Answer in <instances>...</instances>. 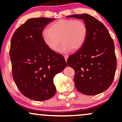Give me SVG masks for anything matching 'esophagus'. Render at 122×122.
Here are the masks:
<instances>
[{
    "instance_id": "obj_1",
    "label": "esophagus",
    "mask_w": 122,
    "mask_h": 122,
    "mask_svg": "<svg viewBox=\"0 0 122 122\" xmlns=\"http://www.w3.org/2000/svg\"><path fill=\"white\" fill-rule=\"evenodd\" d=\"M64 58H65V60H66V61H67V59H68V56L67 55H64Z\"/></svg>"
}]
</instances>
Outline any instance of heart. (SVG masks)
<instances>
[{"instance_id": "heart-1", "label": "heart", "mask_w": 122, "mask_h": 122, "mask_svg": "<svg viewBox=\"0 0 122 122\" xmlns=\"http://www.w3.org/2000/svg\"><path fill=\"white\" fill-rule=\"evenodd\" d=\"M88 28L81 20L62 19L50 25L48 29L42 32V38L45 45L52 51H56L60 42L62 44L58 49L62 53L72 50L76 51L83 46L87 39Z\"/></svg>"}]
</instances>
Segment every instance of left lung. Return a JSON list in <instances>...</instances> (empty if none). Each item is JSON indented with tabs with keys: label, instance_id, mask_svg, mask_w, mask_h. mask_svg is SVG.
<instances>
[{
	"label": "left lung",
	"instance_id": "1",
	"mask_svg": "<svg viewBox=\"0 0 122 122\" xmlns=\"http://www.w3.org/2000/svg\"><path fill=\"white\" fill-rule=\"evenodd\" d=\"M68 18L83 19L88 34L84 45L69 56L67 65L75 70V86L86 95H96L106 90L113 81L117 61L113 41L105 26L88 14Z\"/></svg>",
	"mask_w": 122,
	"mask_h": 122
}]
</instances>
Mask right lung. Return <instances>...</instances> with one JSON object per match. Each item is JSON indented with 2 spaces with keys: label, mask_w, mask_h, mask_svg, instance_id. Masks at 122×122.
Here are the masks:
<instances>
[{
  "label": "right lung",
  "mask_w": 122,
  "mask_h": 122,
  "mask_svg": "<svg viewBox=\"0 0 122 122\" xmlns=\"http://www.w3.org/2000/svg\"><path fill=\"white\" fill-rule=\"evenodd\" d=\"M54 18H30L12 36L10 48L12 76L22 94L29 99L44 101L56 92L54 78L67 67L64 58L50 50L42 32Z\"/></svg>",
  "instance_id": "1"
}]
</instances>
